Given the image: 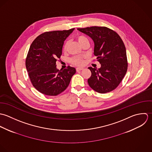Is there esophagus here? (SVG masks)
<instances>
[{"instance_id":"1","label":"esophagus","mask_w":152,"mask_h":152,"mask_svg":"<svg viewBox=\"0 0 152 152\" xmlns=\"http://www.w3.org/2000/svg\"><path fill=\"white\" fill-rule=\"evenodd\" d=\"M83 69V67H77V68H76V71L79 72V71H80V70H82Z\"/></svg>"}]
</instances>
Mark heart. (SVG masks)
Returning a JSON list of instances; mask_svg holds the SVG:
<instances>
[{
	"instance_id": "1",
	"label": "heart",
	"mask_w": 152,
	"mask_h": 152,
	"mask_svg": "<svg viewBox=\"0 0 152 152\" xmlns=\"http://www.w3.org/2000/svg\"><path fill=\"white\" fill-rule=\"evenodd\" d=\"M77 40L78 41V42L82 45L85 42L88 41V39L86 37H85L83 36H78L77 37ZM67 42H66L65 44L63 46V50H65L66 48H67ZM84 57L83 56H75L73 57L72 58H71L70 61L72 62V63H73L76 66H82L83 65L84 61H83Z\"/></svg>"
}]
</instances>
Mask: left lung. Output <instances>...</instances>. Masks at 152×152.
<instances>
[{
    "mask_svg": "<svg viewBox=\"0 0 152 152\" xmlns=\"http://www.w3.org/2000/svg\"><path fill=\"white\" fill-rule=\"evenodd\" d=\"M94 42V55L101 64L99 69L88 67L91 71L88 82L94 91L106 93L115 89L127 70L126 48L119 35L106 27L79 28Z\"/></svg>",
    "mask_w": 152,
    "mask_h": 152,
    "instance_id": "1",
    "label": "left lung"
}]
</instances>
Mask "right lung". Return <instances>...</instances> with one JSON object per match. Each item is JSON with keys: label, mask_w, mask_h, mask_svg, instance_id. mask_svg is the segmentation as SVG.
Segmentation results:
<instances>
[{"label": "right lung", "mask_w": 152, "mask_h": 152, "mask_svg": "<svg viewBox=\"0 0 152 152\" xmlns=\"http://www.w3.org/2000/svg\"><path fill=\"white\" fill-rule=\"evenodd\" d=\"M74 29L45 32L31 44L26 69L33 86L45 95L56 96L63 92L76 73V69L70 66L59 70L56 63L62 54L64 40Z\"/></svg>", "instance_id": "1"}]
</instances>
